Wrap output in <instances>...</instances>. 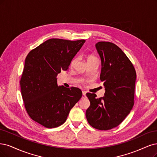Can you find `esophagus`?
<instances>
[{
    "label": "esophagus",
    "mask_w": 157,
    "mask_h": 157,
    "mask_svg": "<svg viewBox=\"0 0 157 157\" xmlns=\"http://www.w3.org/2000/svg\"><path fill=\"white\" fill-rule=\"evenodd\" d=\"M82 98H86V92L85 91H82Z\"/></svg>",
    "instance_id": "esophagus-1"
}]
</instances>
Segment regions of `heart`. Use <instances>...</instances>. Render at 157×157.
I'll return each instance as SVG.
<instances>
[{"label":"heart","mask_w":157,"mask_h":157,"mask_svg":"<svg viewBox=\"0 0 157 157\" xmlns=\"http://www.w3.org/2000/svg\"><path fill=\"white\" fill-rule=\"evenodd\" d=\"M93 58H95V57H94V56H90V57L88 58V59H93ZM75 62V60H73L72 63H74Z\"/></svg>","instance_id":"b5f03b06"}]
</instances>
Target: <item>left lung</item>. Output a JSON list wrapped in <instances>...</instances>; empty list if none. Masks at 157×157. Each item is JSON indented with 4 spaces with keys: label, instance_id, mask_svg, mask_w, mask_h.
Returning a JSON list of instances; mask_svg holds the SVG:
<instances>
[{
    "label": "left lung",
    "instance_id": "left-lung-1",
    "mask_svg": "<svg viewBox=\"0 0 157 157\" xmlns=\"http://www.w3.org/2000/svg\"><path fill=\"white\" fill-rule=\"evenodd\" d=\"M95 48L101 58L100 79L105 93L99 99L95 94H86L90 105L86 117L92 127L106 131L120 125L132 109L136 73L125 54L116 45L100 41Z\"/></svg>",
    "mask_w": 157,
    "mask_h": 157
}]
</instances>
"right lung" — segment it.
Returning a JSON list of instances; mask_svg holds the SVG:
<instances>
[{"mask_svg": "<svg viewBox=\"0 0 157 157\" xmlns=\"http://www.w3.org/2000/svg\"><path fill=\"white\" fill-rule=\"evenodd\" d=\"M50 39L27 55L20 80L21 95L29 116L47 128L66 122L69 113L82 97L78 88L58 86L57 75L67 70L85 43Z\"/></svg>", "mask_w": 157, "mask_h": 157, "instance_id": "right-lung-1", "label": "right lung"}]
</instances>
